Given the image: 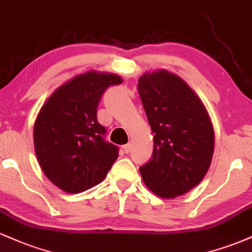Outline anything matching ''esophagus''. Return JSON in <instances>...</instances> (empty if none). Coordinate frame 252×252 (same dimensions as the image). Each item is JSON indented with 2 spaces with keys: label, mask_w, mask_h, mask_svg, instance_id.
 Instances as JSON below:
<instances>
[{
  "label": "esophagus",
  "mask_w": 252,
  "mask_h": 252,
  "mask_svg": "<svg viewBox=\"0 0 252 252\" xmlns=\"http://www.w3.org/2000/svg\"><path fill=\"white\" fill-rule=\"evenodd\" d=\"M132 150V145L131 144H126L125 146H124V151H125V153H129Z\"/></svg>",
  "instance_id": "1"
}]
</instances>
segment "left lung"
<instances>
[{"label":"left lung","mask_w":252,"mask_h":252,"mask_svg":"<svg viewBox=\"0 0 252 252\" xmlns=\"http://www.w3.org/2000/svg\"><path fill=\"white\" fill-rule=\"evenodd\" d=\"M138 92L155 133L152 157L139 168L144 183L161 198L184 194L211 164L215 132L208 112L193 91L166 70L145 73Z\"/></svg>","instance_id":"1"}]
</instances>
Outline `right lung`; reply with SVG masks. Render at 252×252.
<instances>
[{
  "instance_id": "obj_1",
  "label": "right lung",
  "mask_w": 252,
  "mask_h": 252,
  "mask_svg": "<svg viewBox=\"0 0 252 252\" xmlns=\"http://www.w3.org/2000/svg\"><path fill=\"white\" fill-rule=\"evenodd\" d=\"M121 82L114 74L88 72L62 85L41 108L35 152L47 178L61 190L79 193L93 188L117 160L119 147L105 139L96 111L105 91Z\"/></svg>"
}]
</instances>
